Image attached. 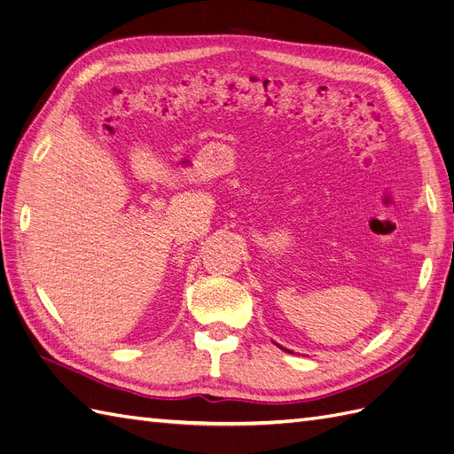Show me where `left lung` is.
<instances>
[{
	"mask_svg": "<svg viewBox=\"0 0 454 454\" xmlns=\"http://www.w3.org/2000/svg\"><path fill=\"white\" fill-rule=\"evenodd\" d=\"M274 345H277V342H274ZM277 347H278V348H282V350H284V352H290V354H294V352H292V350H287V348H284V347H280V345H277Z\"/></svg>",
	"mask_w": 454,
	"mask_h": 454,
	"instance_id": "left-lung-1",
	"label": "left lung"
}]
</instances>
